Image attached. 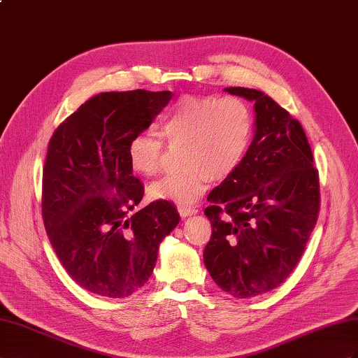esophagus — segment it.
Wrapping results in <instances>:
<instances>
[{"label":"esophagus","mask_w":358,"mask_h":358,"mask_svg":"<svg viewBox=\"0 0 358 358\" xmlns=\"http://www.w3.org/2000/svg\"><path fill=\"white\" fill-rule=\"evenodd\" d=\"M198 212L196 207H190V206H178V213L186 217V216H190V215H195Z\"/></svg>","instance_id":"esophagus-1"}]
</instances>
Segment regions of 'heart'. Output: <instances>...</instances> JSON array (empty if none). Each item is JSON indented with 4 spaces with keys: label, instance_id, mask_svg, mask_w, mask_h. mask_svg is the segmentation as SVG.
Listing matches in <instances>:
<instances>
[{
    "label": "heart",
    "instance_id": "heart-1",
    "mask_svg": "<svg viewBox=\"0 0 358 358\" xmlns=\"http://www.w3.org/2000/svg\"><path fill=\"white\" fill-rule=\"evenodd\" d=\"M160 130L171 143L185 142V168L154 181L150 196L190 206L213 178H227L241 168L252 143L254 116L239 96L185 95L164 110ZM162 152V139L150 131L134 134L127 145L128 164L143 177L159 171Z\"/></svg>",
    "mask_w": 358,
    "mask_h": 358
}]
</instances>
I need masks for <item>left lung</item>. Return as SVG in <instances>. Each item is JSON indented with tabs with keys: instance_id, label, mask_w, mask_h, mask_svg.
I'll return each instance as SVG.
<instances>
[{
	"instance_id": "left-lung-1",
	"label": "left lung",
	"mask_w": 358,
	"mask_h": 358,
	"mask_svg": "<svg viewBox=\"0 0 358 358\" xmlns=\"http://www.w3.org/2000/svg\"><path fill=\"white\" fill-rule=\"evenodd\" d=\"M228 94L254 101L255 134L241 168L208 195L212 237L204 264L222 290L252 298L295 269L319 216V173L299 121L248 87Z\"/></svg>"
}]
</instances>
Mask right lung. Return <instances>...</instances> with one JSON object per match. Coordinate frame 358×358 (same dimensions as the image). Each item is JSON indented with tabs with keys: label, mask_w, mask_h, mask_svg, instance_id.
I'll use <instances>...</instances> for the list:
<instances>
[{
	"label": "right lung",
	"mask_w": 358,
	"mask_h": 358,
	"mask_svg": "<svg viewBox=\"0 0 358 358\" xmlns=\"http://www.w3.org/2000/svg\"><path fill=\"white\" fill-rule=\"evenodd\" d=\"M169 90L103 92L81 104L51 136L42 176V217L60 263L81 287L107 298L148 281L159 245L180 222L157 199L130 215L143 186L127 145L151 125Z\"/></svg>",
	"instance_id": "obj_1"
}]
</instances>
